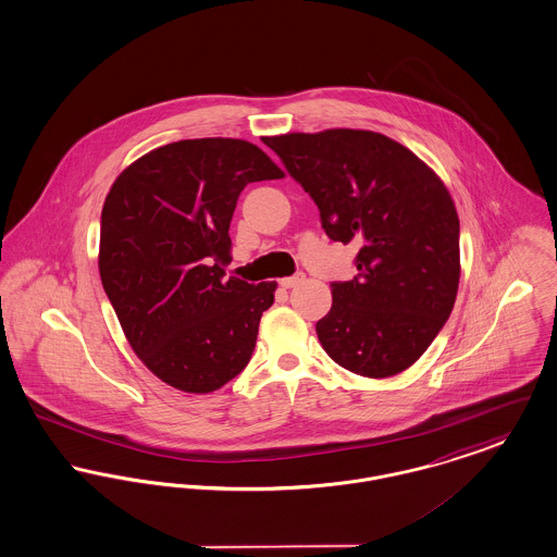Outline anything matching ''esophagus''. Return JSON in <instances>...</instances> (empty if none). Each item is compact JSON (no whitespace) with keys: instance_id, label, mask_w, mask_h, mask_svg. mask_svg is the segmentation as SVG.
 Segmentation results:
<instances>
[{"instance_id":"esophagus-1","label":"esophagus","mask_w":557,"mask_h":557,"mask_svg":"<svg viewBox=\"0 0 557 557\" xmlns=\"http://www.w3.org/2000/svg\"><path fill=\"white\" fill-rule=\"evenodd\" d=\"M302 282H305V273H302V271H298V273L290 275V277L280 280V286H282V288H295V286L302 284Z\"/></svg>"}]
</instances>
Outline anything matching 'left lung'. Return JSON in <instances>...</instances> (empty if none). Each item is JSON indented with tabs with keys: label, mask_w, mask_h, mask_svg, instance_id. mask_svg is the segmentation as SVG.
Wrapping results in <instances>:
<instances>
[{
	"label": "left lung",
	"mask_w": 557,
	"mask_h": 557,
	"mask_svg": "<svg viewBox=\"0 0 557 557\" xmlns=\"http://www.w3.org/2000/svg\"><path fill=\"white\" fill-rule=\"evenodd\" d=\"M267 145L315 201L327 237L360 246L356 277L330 284L332 307L315 326L324 351L370 379L410 368L457 298L460 230L448 189L379 132H296Z\"/></svg>",
	"instance_id": "obj_1"
}]
</instances>
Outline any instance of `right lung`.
I'll return each mask as SVG.
<instances>
[{
    "label": "right lung",
    "mask_w": 557,
    "mask_h": 557,
    "mask_svg": "<svg viewBox=\"0 0 557 557\" xmlns=\"http://www.w3.org/2000/svg\"><path fill=\"white\" fill-rule=\"evenodd\" d=\"M239 138L170 143L128 165L100 214L102 288L134 354L168 385L210 393L252 358L275 282L225 280L248 183L282 178Z\"/></svg>",
    "instance_id": "obj_1"
}]
</instances>
